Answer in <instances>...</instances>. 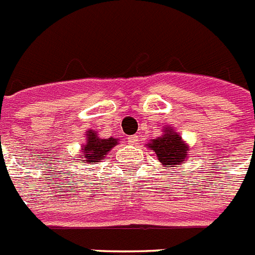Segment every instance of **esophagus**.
<instances>
[{"label":"esophagus","mask_w":255,"mask_h":255,"mask_svg":"<svg viewBox=\"0 0 255 255\" xmlns=\"http://www.w3.org/2000/svg\"><path fill=\"white\" fill-rule=\"evenodd\" d=\"M128 142H129L130 145H137V143H138V136H137V134L129 136L128 137Z\"/></svg>","instance_id":"1"}]
</instances>
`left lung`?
Returning <instances> with one entry per match:
<instances>
[{
  "label": "left lung",
  "instance_id": "obj_1",
  "mask_svg": "<svg viewBox=\"0 0 255 255\" xmlns=\"http://www.w3.org/2000/svg\"><path fill=\"white\" fill-rule=\"evenodd\" d=\"M147 147L156 154L163 167H176L183 164L187 158L189 146L173 128H164V134L147 143Z\"/></svg>",
  "mask_w": 255,
  "mask_h": 255
}]
</instances>
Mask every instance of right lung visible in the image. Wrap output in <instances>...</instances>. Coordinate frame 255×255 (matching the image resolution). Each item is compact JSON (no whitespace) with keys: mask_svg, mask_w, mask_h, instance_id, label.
<instances>
[{"mask_svg":"<svg viewBox=\"0 0 255 255\" xmlns=\"http://www.w3.org/2000/svg\"><path fill=\"white\" fill-rule=\"evenodd\" d=\"M86 143L82 145V154L79 155L83 161L88 164H97L99 161L104 160L108 152L118 143V138H101L95 130L90 129L86 133Z\"/></svg>","mask_w":255,"mask_h":255,"instance_id":"1","label":"right lung"}]
</instances>
